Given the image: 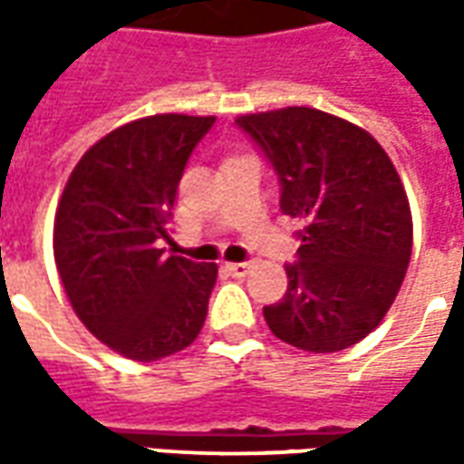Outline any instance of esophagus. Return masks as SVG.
Returning <instances> with one entry per match:
<instances>
[{"label":"esophagus","mask_w":464,"mask_h":464,"mask_svg":"<svg viewBox=\"0 0 464 464\" xmlns=\"http://www.w3.org/2000/svg\"><path fill=\"white\" fill-rule=\"evenodd\" d=\"M226 268H228V273L236 276V278H243V276H248V271H251V263H228Z\"/></svg>","instance_id":"esophagus-1"}]
</instances>
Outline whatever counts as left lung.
<instances>
[{"instance_id":"obj_1","label":"left lung","mask_w":464,"mask_h":464,"mask_svg":"<svg viewBox=\"0 0 464 464\" xmlns=\"http://www.w3.org/2000/svg\"><path fill=\"white\" fill-rule=\"evenodd\" d=\"M281 183V211L301 223L288 291L263 315L276 338L308 353L362 341L395 301L412 216L388 153L355 123L308 106L236 119Z\"/></svg>"}]
</instances>
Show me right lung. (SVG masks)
Instances as JSON below:
<instances>
[{
    "instance_id": "add662e5",
    "label": "right lung",
    "mask_w": 464,
    "mask_h": 464,
    "mask_svg": "<svg viewBox=\"0 0 464 464\" xmlns=\"http://www.w3.org/2000/svg\"><path fill=\"white\" fill-rule=\"evenodd\" d=\"M216 116L159 114L106 133L76 163L54 218L69 303L96 338L139 362L188 348L218 268L163 256L183 169Z\"/></svg>"
}]
</instances>
